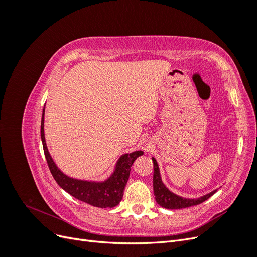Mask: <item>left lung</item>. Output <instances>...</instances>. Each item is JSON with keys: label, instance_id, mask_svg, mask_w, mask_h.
Masks as SVG:
<instances>
[{"label": "left lung", "instance_id": "8db88e82", "mask_svg": "<svg viewBox=\"0 0 257 257\" xmlns=\"http://www.w3.org/2000/svg\"><path fill=\"white\" fill-rule=\"evenodd\" d=\"M152 162H153V168H154V173H153L154 196H155V200H157V203L163 208L182 209V208L195 206V205H198L200 203H203V201L207 200L216 192V190H214V191L210 192V193L206 194V195H203L198 198H184L182 196H179V195H177V194L173 193L172 191H169L166 188V185L163 183L157 160L152 158Z\"/></svg>", "mask_w": 257, "mask_h": 257}]
</instances>
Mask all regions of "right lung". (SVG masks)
Wrapping results in <instances>:
<instances>
[{
    "mask_svg": "<svg viewBox=\"0 0 257 257\" xmlns=\"http://www.w3.org/2000/svg\"><path fill=\"white\" fill-rule=\"evenodd\" d=\"M45 121V107L42 114L41 123V138L44 148V153L46 161L48 163V167L54 178V180L66 191L68 194L83 203L98 208H113L118 205L122 197L123 191L127 183L131 167L134 161L144 154V151H134L131 153L122 154L116 161L112 174L103 181L93 180H81L65 175L54 163L52 157L49 153L45 139L44 131Z\"/></svg>",
    "mask_w": 257,
    "mask_h": 257,
    "instance_id": "1",
    "label": "right lung"
}]
</instances>
